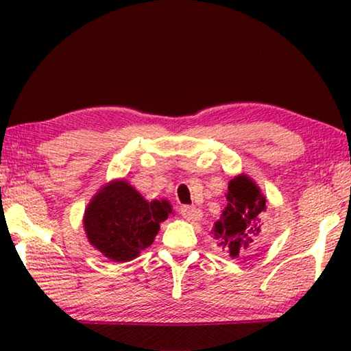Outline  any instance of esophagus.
I'll use <instances>...</instances> for the list:
<instances>
[{
  "mask_svg": "<svg viewBox=\"0 0 351 351\" xmlns=\"http://www.w3.org/2000/svg\"><path fill=\"white\" fill-rule=\"evenodd\" d=\"M180 212L187 221H199V219L203 218V212H201L198 207H193V206H182Z\"/></svg>",
  "mask_w": 351,
  "mask_h": 351,
  "instance_id": "1",
  "label": "esophagus"
}]
</instances>
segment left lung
Masks as SVG:
<instances>
[{"mask_svg":"<svg viewBox=\"0 0 351 351\" xmlns=\"http://www.w3.org/2000/svg\"><path fill=\"white\" fill-rule=\"evenodd\" d=\"M228 206L213 224L212 235L217 245L230 257H249L252 246L258 245L263 235V217L268 201L257 184L246 175L229 181L226 193Z\"/></svg>","mask_w":351,"mask_h":351,"instance_id":"left-lung-1","label":"left lung"}]
</instances>
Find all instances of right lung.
Instances as JSON below:
<instances>
[{"label": "right lung", "mask_w": 351, "mask_h": 351, "mask_svg": "<svg viewBox=\"0 0 351 351\" xmlns=\"http://www.w3.org/2000/svg\"><path fill=\"white\" fill-rule=\"evenodd\" d=\"M170 213L167 199L147 201L125 180H116L100 189L88 204L83 228L94 247L122 263L152 245L159 223Z\"/></svg>", "instance_id": "right-lung-1"}]
</instances>
